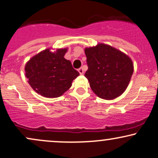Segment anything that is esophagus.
<instances>
[{"mask_svg":"<svg viewBox=\"0 0 158 158\" xmlns=\"http://www.w3.org/2000/svg\"><path fill=\"white\" fill-rule=\"evenodd\" d=\"M78 71H79V73H80V74L84 73V69H83L82 67L80 68H79V69H78Z\"/></svg>","mask_w":158,"mask_h":158,"instance_id":"34e87169","label":"esophagus"}]
</instances>
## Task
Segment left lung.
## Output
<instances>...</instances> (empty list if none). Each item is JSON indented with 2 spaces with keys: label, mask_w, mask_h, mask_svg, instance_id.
<instances>
[{
  "label": "left lung",
  "mask_w": 158,
  "mask_h": 158,
  "mask_svg": "<svg viewBox=\"0 0 158 158\" xmlns=\"http://www.w3.org/2000/svg\"><path fill=\"white\" fill-rule=\"evenodd\" d=\"M88 69L85 73L99 98L111 100L124 92L134 71L131 59L121 51L104 43L85 49Z\"/></svg>",
  "instance_id": "8db88e82"
}]
</instances>
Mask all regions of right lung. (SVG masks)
<instances>
[{"mask_svg":"<svg viewBox=\"0 0 158 158\" xmlns=\"http://www.w3.org/2000/svg\"><path fill=\"white\" fill-rule=\"evenodd\" d=\"M67 51L60 48L52 52L51 48H47L26 62V77L36 93L46 98H56L71 87L79 73L64 59Z\"/></svg>","mask_w":158,"mask_h":158,"instance_id":"obj_1","label":"right lung"}]
</instances>
